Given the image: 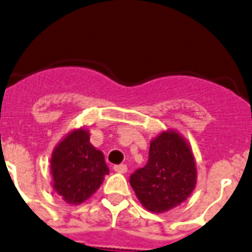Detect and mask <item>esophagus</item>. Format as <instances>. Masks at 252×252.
I'll list each match as a JSON object with an SVG mask.
<instances>
[{
  "label": "esophagus",
  "instance_id": "esophagus-1",
  "mask_svg": "<svg viewBox=\"0 0 252 252\" xmlns=\"http://www.w3.org/2000/svg\"><path fill=\"white\" fill-rule=\"evenodd\" d=\"M114 170L117 173H121V174H126L128 171V168H126V164H121V165H115L114 166Z\"/></svg>",
  "mask_w": 252,
  "mask_h": 252
}]
</instances>
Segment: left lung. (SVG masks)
Segmentation results:
<instances>
[{"instance_id": "1", "label": "left lung", "mask_w": 252, "mask_h": 252, "mask_svg": "<svg viewBox=\"0 0 252 252\" xmlns=\"http://www.w3.org/2000/svg\"><path fill=\"white\" fill-rule=\"evenodd\" d=\"M196 179L189 142L178 130L168 129L153 138L148 163L131 174L129 183L147 210L161 214L184 203L194 191Z\"/></svg>"}]
</instances>
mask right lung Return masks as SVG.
Wrapping results in <instances>:
<instances>
[{
  "mask_svg": "<svg viewBox=\"0 0 252 252\" xmlns=\"http://www.w3.org/2000/svg\"><path fill=\"white\" fill-rule=\"evenodd\" d=\"M89 138L87 126L72 129L51 155L52 188L70 205L88 200L109 174L104 155L91 144Z\"/></svg>",
  "mask_w": 252,
  "mask_h": 252,
  "instance_id": "1",
  "label": "right lung"
}]
</instances>
